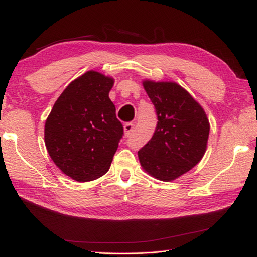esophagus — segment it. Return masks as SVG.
<instances>
[{
  "mask_svg": "<svg viewBox=\"0 0 257 257\" xmlns=\"http://www.w3.org/2000/svg\"><path fill=\"white\" fill-rule=\"evenodd\" d=\"M134 128H135V124L133 122H128L123 125V129H124V135L125 136H130L132 133L134 132Z\"/></svg>",
  "mask_w": 257,
  "mask_h": 257,
  "instance_id": "34e87169",
  "label": "esophagus"
}]
</instances>
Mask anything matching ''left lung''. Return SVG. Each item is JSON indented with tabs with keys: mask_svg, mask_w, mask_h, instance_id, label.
<instances>
[{
	"mask_svg": "<svg viewBox=\"0 0 257 257\" xmlns=\"http://www.w3.org/2000/svg\"><path fill=\"white\" fill-rule=\"evenodd\" d=\"M144 88L155 105L158 123L152 138L138 151L146 172L173 181L203 158L210 134L204 109L174 81L145 79Z\"/></svg>",
	"mask_w": 257,
	"mask_h": 257,
	"instance_id": "8db88e82",
	"label": "left lung"
}]
</instances>
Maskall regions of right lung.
<instances>
[{"label": "right lung", "instance_id": "obj_1", "mask_svg": "<svg viewBox=\"0 0 257 257\" xmlns=\"http://www.w3.org/2000/svg\"><path fill=\"white\" fill-rule=\"evenodd\" d=\"M114 79L89 70L74 79L45 121L48 155L75 181H92L110 168L123 127L109 98Z\"/></svg>", "mask_w": 257, "mask_h": 257}]
</instances>
